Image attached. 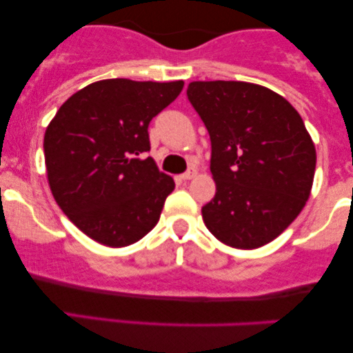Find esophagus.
Returning <instances> with one entry per match:
<instances>
[{
    "instance_id": "obj_1",
    "label": "esophagus",
    "mask_w": 353,
    "mask_h": 353,
    "mask_svg": "<svg viewBox=\"0 0 353 353\" xmlns=\"http://www.w3.org/2000/svg\"><path fill=\"white\" fill-rule=\"evenodd\" d=\"M196 174H197L196 169H189L188 172L182 174L181 179H182V181H190V179H194V177H196Z\"/></svg>"
}]
</instances>
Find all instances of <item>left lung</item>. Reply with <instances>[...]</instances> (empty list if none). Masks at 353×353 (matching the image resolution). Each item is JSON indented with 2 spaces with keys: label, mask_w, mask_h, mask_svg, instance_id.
I'll use <instances>...</instances> for the list:
<instances>
[{
  "label": "left lung",
  "mask_w": 353,
  "mask_h": 353,
  "mask_svg": "<svg viewBox=\"0 0 353 353\" xmlns=\"http://www.w3.org/2000/svg\"><path fill=\"white\" fill-rule=\"evenodd\" d=\"M188 98L210 136L216 196L202 208L222 244L257 249L301 214L314 182V141L277 92L244 81H194Z\"/></svg>",
  "instance_id": "left-lung-1"
}]
</instances>
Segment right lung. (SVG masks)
I'll list each match as a JSON object with an SVG mask.
<instances>
[{"label":"right lung","mask_w":353,"mask_h":353,"mask_svg":"<svg viewBox=\"0 0 353 353\" xmlns=\"http://www.w3.org/2000/svg\"><path fill=\"white\" fill-rule=\"evenodd\" d=\"M182 88L184 81H96L74 92L46 128L52 196L92 241L131 245L159 221L174 181L143 157L151 149L148 128Z\"/></svg>","instance_id":"right-lung-1"}]
</instances>
